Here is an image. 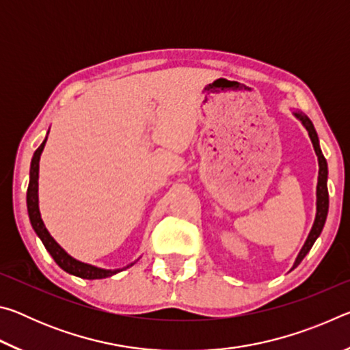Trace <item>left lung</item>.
Masks as SVG:
<instances>
[{
	"label": "left lung",
	"mask_w": 350,
	"mask_h": 350,
	"mask_svg": "<svg viewBox=\"0 0 350 350\" xmlns=\"http://www.w3.org/2000/svg\"><path fill=\"white\" fill-rule=\"evenodd\" d=\"M295 117L299 118L301 123H303L307 131H309L310 140H312L313 148H315V152H317V156H318L319 173H318V185H317V217H315V222H313V227H312V230H310L309 236H307L306 244L303 245V248H301L298 258H296V260H295L293 269L298 267L299 262L304 259L306 254L310 252L312 245L315 244V241L318 239V236L321 234L323 227H324V222H325V217H327V211H329L327 162H325V159H324L323 152H321V148H319V142H318L317 131H315V128H313V123L310 122V118L307 117V116L304 114V112L295 111Z\"/></svg>",
	"instance_id": "8db88e82"
}]
</instances>
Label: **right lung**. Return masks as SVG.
<instances>
[{"instance_id":"add662e5","label":"right lung","mask_w":350,"mask_h":350,"mask_svg":"<svg viewBox=\"0 0 350 350\" xmlns=\"http://www.w3.org/2000/svg\"><path fill=\"white\" fill-rule=\"evenodd\" d=\"M46 140H47V137L44 139L43 144L38 146V150L33 152L32 163H31V180H29V187H27V211H29V217H31V224L35 230V233L38 234V238L44 244L46 250L51 253V256L54 258L55 262L60 265L64 271H68V273H70V275L83 278V280H102V278H108V276L118 273L120 269L118 270L98 269V267H94V265L80 262V260H77L72 256H69V254L57 244L55 239L52 238L49 232L46 230L43 221H41L40 210H38L40 156H41V152H43Z\"/></svg>"}]
</instances>
